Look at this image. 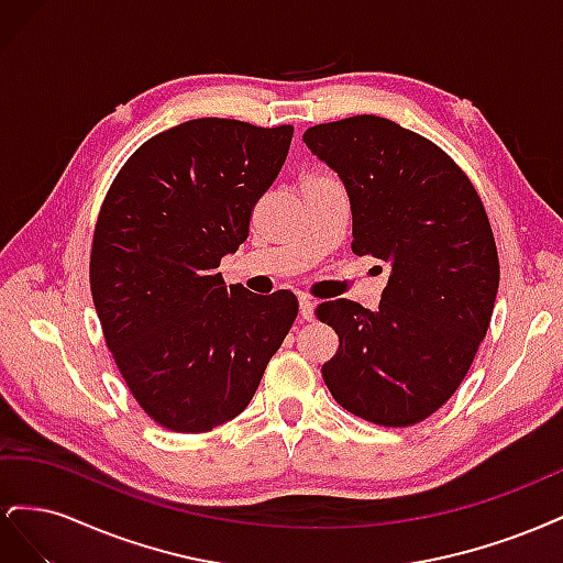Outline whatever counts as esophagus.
Instances as JSON below:
<instances>
[{
    "label": "esophagus",
    "instance_id": "obj_1",
    "mask_svg": "<svg viewBox=\"0 0 563 563\" xmlns=\"http://www.w3.org/2000/svg\"><path fill=\"white\" fill-rule=\"evenodd\" d=\"M298 305H300V319L302 321H312V312H314V302L310 296H300L298 298Z\"/></svg>",
    "mask_w": 563,
    "mask_h": 563
}]
</instances>
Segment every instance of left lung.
Masks as SVG:
<instances>
[{
    "label": "left lung",
    "instance_id": "left-lung-1",
    "mask_svg": "<svg viewBox=\"0 0 563 563\" xmlns=\"http://www.w3.org/2000/svg\"><path fill=\"white\" fill-rule=\"evenodd\" d=\"M302 141L347 187L352 251L391 267L376 312L317 305L338 333L323 383L368 422H422L463 383L490 323L500 263L484 201L444 150L391 119H338Z\"/></svg>",
    "mask_w": 563,
    "mask_h": 563
}]
</instances>
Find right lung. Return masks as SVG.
Returning <instances> with one entry per match:
<instances>
[{
    "instance_id": "add662e5",
    "label": "right lung",
    "mask_w": 563,
    "mask_h": 563,
    "mask_svg": "<svg viewBox=\"0 0 563 563\" xmlns=\"http://www.w3.org/2000/svg\"><path fill=\"white\" fill-rule=\"evenodd\" d=\"M294 126L201 117L145 141L100 207L89 282L106 345L162 428L209 432L240 416L298 317L291 291L225 286Z\"/></svg>"
}]
</instances>
